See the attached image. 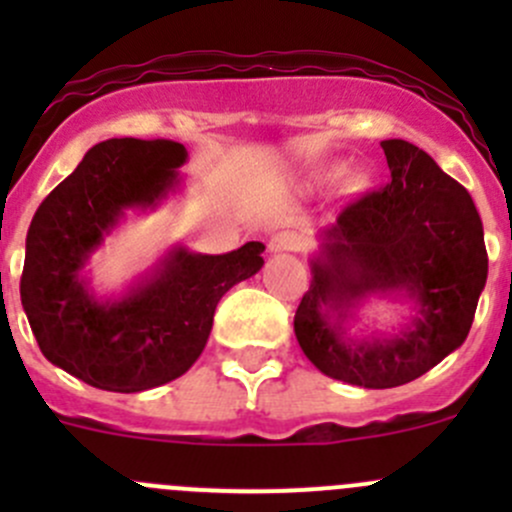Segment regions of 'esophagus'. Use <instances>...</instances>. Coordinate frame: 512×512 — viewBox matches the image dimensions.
Returning <instances> with one entry per match:
<instances>
[{"instance_id":"obj_1","label":"esophagus","mask_w":512,"mask_h":512,"mask_svg":"<svg viewBox=\"0 0 512 512\" xmlns=\"http://www.w3.org/2000/svg\"><path fill=\"white\" fill-rule=\"evenodd\" d=\"M302 247V240H299L297 232H289V230H282L277 232V235L270 237V250L272 252H294Z\"/></svg>"}]
</instances>
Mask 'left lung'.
I'll list each match as a JSON object with an SVG mask.
<instances>
[{"label": "left lung", "mask_w": 512, "mask_h": 512, "mask_svg": "<svg viewBox=\"0 0 512 512\" xmlns=\"http://www.w3.org/2000/svg\"><path fill=\"white\" fill-rule=\"evenodd\" d=\"M391 183L352 200L322 230L312 285L294 334L322 374L364 389H394L466 342L488 277L483 223L461 183L426 151L381 141ZM371 293H401L417 317L394 338L352 340L343 322Z\"/></svg>", "instance_id": "obj_1"}]
</instances>
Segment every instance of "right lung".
<instances>
[{
	"mask_svg": "<svg viewBox=\"0 0 512 512\" xmlns=\"http://www.w3.org/2000/svg\"><path fill=\"white\" fill-rule=\"evenodd\" d=\"M188 153L175 141L96 143L36 210L22 304L41 354L103 391L133 394L183 376L208 344L215 307L265 265L262 242L227 255L175 247L118 299L89 292L81 270L126 210L156 208L178 188Z\"/></svg>",
	"mask_w": 512,
	"mask_h": 512,
	"instance_id": "1",
	"label": "right lung"
}]
</instances>
